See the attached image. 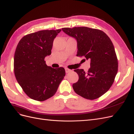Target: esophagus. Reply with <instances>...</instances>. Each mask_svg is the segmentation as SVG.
I'll return each instance as SVG.
<instances>
[{"instance_id": "34e87169", "label": "esophagus", "mask_w": 134, "mask_h": 134, "mask_svg": "<svg viewBox=\"0 0 134 134\" xmlns=\"http://www.w3.org/2000/svg\"><path fill=\"white\" fill-rule=\"evenodd\" d=\"M65 72H66V73H68V72H69L71 71V70L69 69H68V68H65Z\"/></svg>"}]
</instances>
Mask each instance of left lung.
Instances as JSON below:
<instances>
[{
	"label": "left lung",
	"instance_id": "1",
	"mask_svg": "<svg viewBox=\"0 0 134 134\" xmlns=\"http://www.w3.org/2000/svg\"><path fill=\"white\" fill-rule=\"evenodd\" d=\"M62 30L77 41V56L91 61L87 72L75 69L78 81L72 84L75 92L93 100L106 93L114 82L118 71V61L114 46L102 31L87 27L63 28Z\"/></svg>",
	"mask_w": 134,
	"mask_h": 134
}]
</instances>
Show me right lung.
<instances>
[{
    "label": "right lung",
    "instance_id": "1",
    "mask_svg": "<svg viewBox=\"0 0 134 134\" xmlns=\"http://www.w3.org/2000/svg\"><path fill=\"white\" fill-rule=\"evenodd\" d=\"M61 31L42 30L28 34L16 47L14 75L23 91L32 99L44 101L51 98L65 75L64 68H52L44 61L51 55L54 40Z\"/></svg>",
    "mask_w": 134,
    "mask_h": 134
}]
</instances>
